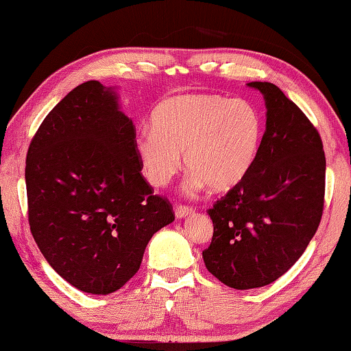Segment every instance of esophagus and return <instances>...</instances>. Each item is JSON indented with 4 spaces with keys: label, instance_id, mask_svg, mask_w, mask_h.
I'll return each mask as SVG.
<instances>
[{
    "label": "esophagus",
    "instance_id": "esophagus-1",
    "mask_svg": "<svg viewBox=\"0 0 351 351\" xmlns=\"http://www.w3.org/2000/svg\"><path fill=\"white\" fill-rule=\"evenodd\" d=\"M193 213H195L193 207L182 206V204H175V216L178 219H182V218H186V216L193 215Z\"/></svg>",
    "mask_w": 351,
    "mask_h": 351
}]
</instances>
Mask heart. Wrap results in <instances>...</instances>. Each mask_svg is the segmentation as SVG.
<instances>
[{"mask_svg": "<svg viewBox=\"0 0 351 351\" xmlns=\"http://www.w3.org/2000/svg\"><path fill=\"white\" fill-rule=\"evenodd\" d=\"M152 130H143L135 149L144 175L165 187L181 170V152L192 171L190 190L206 186L216 193L237 189L258 161L264 138L261 113L242 99L187 93L164 99L152 113Z\"/></svg>", "mask_w": 351, "mask_h": 351, "instance_id": "1", "label": "heart"}]
</instances>
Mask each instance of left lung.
<instances>
[{
  "mask_svg": "<svg viewBox=\"0 0 351 351\" xmlns=\"http://www.w3.org/2000/svg\"><path fill=\"white\" fill-rule=\"evenodd\" d=\"M248 86L264 95L267 123L250 175L207 210L213 238L204 264L232 289L271 284L301 258L319 227L326 154L316 127L271 82Z\"/></svg>",
  "mask_w": 351,
  "mask_h": 351,
  "instance_id": "8db88e82",
  "label": "left lung"
}]
</instances>
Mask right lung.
<instances>
[{"label": "right lung", "mask_w": 351, "mask_h": 351, "mask_svg": "<svg viewBox=\"0 0 351 351\" xmlns=\"http://www.w3.org/2000/svg\"><path fill=\"white\" fill-rule=\"evenodd\" d=\"M136 130L112 88L69 92L36 130L25 158L30 232L76 289L109 295L135 275L150 238L175 219L141 173Z\"/></svg>", "instance_id": "obj_1"}]
</instances>
